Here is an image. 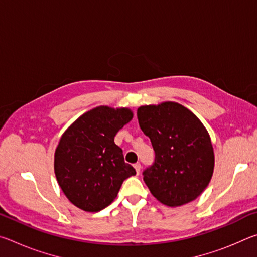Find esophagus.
I'll use <instances>...</instances> for the list:
<instances>
[{"label": "esophagus", "mask_w": 257, "mask_h": 257, "mask_svg": "<svg viewBox=\"0 0 257 257\" xmlns=\"http://www.w3.org/2000/svg\"><path fill=\"white\" fill-rule=\"evenodd\" d=\"M134 168H135V170H136V173L137 175H139V172H141V169H142V165H141V163H136L134 165Z\"/></svg>", "instance_id": "34e87169"}]
</instances>
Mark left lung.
<instances>
[{
  "label": "left lung",
  "mask_w": 257,
  "mask_h": 257,
  "mask_svg": "<svg viewBox=\"0 0 257 257\" xmlns=\"http://www.w3.org/2000/svg\"><path fill=\"white\" fill-rule=\"evenodd\" d=\"M139 127L150 137L154 163L143 172L152 195L168 206L196 199L214 170V152L206 128L176 102L138 107Z\"/></svg>",
  "instance_id": "8db88e82"
}]
</instances>
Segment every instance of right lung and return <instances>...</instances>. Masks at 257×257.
<instances>
[{
	"instance_id": "add662e5",
	"label": "right lung",
	"mask_w": 257,
	"mask_h": 257,
	"mask_svg": "<svg viewBox=\"0 0 257 257\" xmlns=\"http://www.w3.org/2000/svg\"><path fill=\"white\" fill-rule=\"evenodd\" d=\"M130 108L97 106L80 115L63 133L54 154L59 186L73 205L98 212L114 201L123 180L136 175L114 143L133 119Z\"/></svg>"
}]
</instances>
